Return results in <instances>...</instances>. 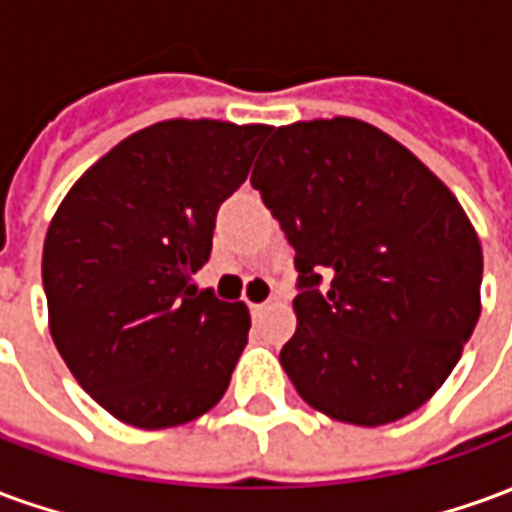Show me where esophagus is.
<instances>
[{
	"label": "esophagus",
	"mask_w": 512,
	"mask_h": 512,
	"mask_svg": "<svg viewBox=\"0 0 512 512\" xmlns=\"http://www.w3.org/2000/svg\"><path fill=\"white\" fill-rule=\"evenodd\" d=\"M249 310H252V318H263L268 310V301H260V304H249Z\"/></svg>",
	"instance_id": "34e87169"
}]
</instances>
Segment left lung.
<instances>
[{
  "label": "left lung",
  "instance_id": "1",
  "mask_svg": "<svg viewBox=\"0 0 512 512\" xmlns=\"http://www.w3.org/2000/svg\"><path fill=\"white\" fill-rule=\"evenodd\" d=\"M268 134L252 186L296 249L301 288L279 362L326 417L403 419L436 395L477 326L480 238L458 197L381 128L332 117Z\"/></svg>",
  "mask_w": 512,
  "mask_h": 512
}]
</instances>
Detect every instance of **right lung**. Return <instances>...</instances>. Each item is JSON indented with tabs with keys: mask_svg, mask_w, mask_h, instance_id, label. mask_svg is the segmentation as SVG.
<instances>
[{
	"mask_svg": "<svg viewBox=\"0 0 512 512\" xmlns=\"http://www.w3.org/2000/svg\"><path fill=\"white\" fill-rule=\"evenodd\" d=\"M266 134L208 117L153 123L98 158L51 219V340L84 392L126 425L175 428L230 386L249 310L191 277Z\"/></svg>",
	"mask_w": 512,
	"mask_h": 512,
	"instance_id": "add662e5",
	"label": "right lung"
}]
</instances>
